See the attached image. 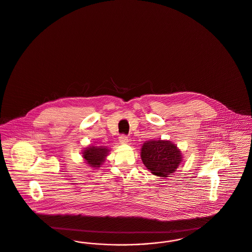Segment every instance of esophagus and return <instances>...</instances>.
Masks as SVG:
<instances>
[{"mask_svg":"<svg viewBox=\"0 0 252 252\" xmlns=\"http://www.w3.org/2000/svg\"><path fill=\"white\" fill-rule=\"evenodd\" d=\"M119 142H120V144H127L128 137L126 136V135H121L120 137H119Z\"/></svg>","mask_w":252,"mask_h":252,"instance_id":"1","label":"esophagus"}]
</instances>
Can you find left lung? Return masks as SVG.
<instances>
[{
  "instance_id": "1",
  "label": "left lung",
  "mask_w": 252,
  "mask_h": 252,
  "mask_svg": "<svg viewBox=\"0 0 252 252\" xmlns=\"http://www.w3.org/2000/svg\"><path fill=\"white\" fill-rule=\"evenodd\" d=\"M182 157L177 145L170 141H146L141 149V158L145 167L162 178H166L178 169L182 162Z\"/></svg>"
}]
</instances>
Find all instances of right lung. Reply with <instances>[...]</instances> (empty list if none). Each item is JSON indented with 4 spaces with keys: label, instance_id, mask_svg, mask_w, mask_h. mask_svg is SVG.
<instances>
[{
    "label": "right lung",
    "instance_id": "right-lung-1",
    "mask_svg": "<svg viewBox=\"0 0 252 252\" xmlns=\"http://www.w3.org/2000/svg\"><path fill=\"white\" fill-rule=\"evenodd\" d=\"M108 152L109 150L107 147L92 145L85 148L82 156L87 164H89L91 167L98 168L106 160V157L108 156Z\"/></svg>",
    "mask_w": 252,
    "mask_h": 252
}]
</instances>
